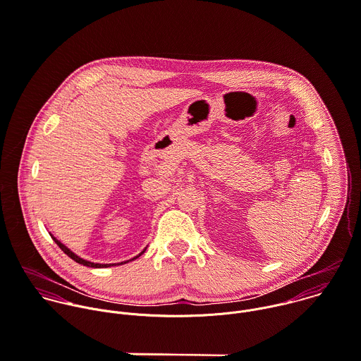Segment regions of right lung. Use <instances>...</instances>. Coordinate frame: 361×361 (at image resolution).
Here are the masks:
<instances>
[{
    "instance_id": "obj_1",
    "label": "right lung",
    "mask_w": 361,
    "mask_h": 361,
    "mask_svg": "<svg viewBox=\"0 0 361 361\" xmlns=\"http://www.w3.org/2000/svg\"><path fill=\"white\" fill-rule=\"evenodd\" d=\"M51 237L54 238V241L59 245V248L66 254V255H69L73 261H76V262H79V264H82V265H86V267H90V268H109V267H116V265H123V264H126V262H128V261H133V259H135L137 257H140V255H142L144 252H145V250L147 248H144L137 257H134L133 259H128V261H124V262H117V264H99V262H92V261H87V259H85V258H82V257H79V255H76L71 248H68L63 243H61L55 235H52L51 234Z\"/></svg>"
}]
</instances>
